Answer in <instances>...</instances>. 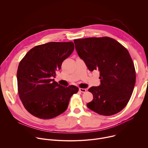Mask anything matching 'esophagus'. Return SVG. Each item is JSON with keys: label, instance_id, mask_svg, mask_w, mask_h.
Listing matches in <instances>:
<instances>
[{"label": "esophagus", "instance_id": "esophagus-1", "mask_svg": "<svg viewBox=\"0 0 148 148\" xmlns=\"http://www.w3.org/2000/svg\"><path fill=\"white\" fill-rule=\"evenodd\" d=\"M79 90L81 92H86L87 91V90L86 88H79Z\"/></svg>", "mask_w": 148, "mask_h": 148}]
</instances>
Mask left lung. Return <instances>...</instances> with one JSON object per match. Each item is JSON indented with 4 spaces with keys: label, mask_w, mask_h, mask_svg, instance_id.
<instances>
[{
    "label": "left lung",
    "mask_w": 148,
    "mask_h": 148,
    "mask_svg": "<svg viewBox=\"0 0 148 148\" xmlns=\"http://www.w3.org/2000/svg\"><path fill=\"white\" fill-rule=\"evenodd\" d=\"M74 42L88 70L99 71L101 84L88 90L93 99L87 104V107L105 116L118 113L129 102L136 81L135 69L128 51L108 37L75 39Z\"/></svg>",
    "instance_id": "obj_1"
}]
</instances>
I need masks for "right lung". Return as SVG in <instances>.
Wrapping results in <instances>:
<instances>
[{"instance_id": "right-lung-1", "label": "right lung", "mask_w": 148, "mask_h": 148, "mask_svg": "<svg viewBox=\"0 0 148 148\" xmlns=\"http://www.w3.org/2000/svg\"><path fill=\"white\" fill-rule=\"evenodd\" d=\"M74 49L71 41L49 42L35 46L20 61L17 72L18 92L32 115L49 119L67 109L70 98L78 88L61 86L53 78Z\"/></svg>"}]
</instances>
